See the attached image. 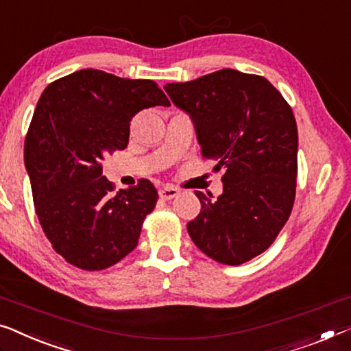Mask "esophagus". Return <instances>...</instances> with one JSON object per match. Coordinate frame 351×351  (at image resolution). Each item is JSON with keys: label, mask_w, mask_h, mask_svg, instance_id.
<instances>
[{"label": "esophagus", "mask_w": 351, "mask_h": 351, "mask_svg": "<svg viewBox=\"0 0 351 351\" xmlns=\"http://www.w3.org/2000/svg\"><path fill=\"white\" fill-rule=\"evenodd\" d=\"M158 195H160L161 199L169 201V199H172V197H176L177 195H179V190H177V188H174V186H163V188H160Z\"/></svg>", "instance_id": "esophagus-1"}]
</instances>
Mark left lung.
<instances>
[{"label": "left lung", "instance_id": "8db88e82", "mask_svg": "<svg viewBox=\"0 0 351 351\" xmlns=\"http://www.w3.org/2000/svg\"><path fill=\"white\" fill-rule=\"evenodd\" d=\"M166 93L195 123L202 158L223 171V193L196 191L201 212L186 225L202 253L239 266L267 250L285 226L296 196L298 126L267 79L220 69Z\"/></svg>", "mask_w": 351, "mask_h": 351}]
</instances>
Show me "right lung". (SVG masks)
I'll list each match as a JSON object with an SVG mask.
<instances>
[{
  "label": "right lung",
  "instance_id": "add662e5",
  "mask_svg": "<svg viewBox=\"0 0 351 351\" xmlns=\"http://www.w3.org/2000/svg\"><path fill=\"white\" fill-rule=\"evenodd\" d=\"M171 106L158 85L80 69L49 84L25 138L36 215L53 250L84 271L133 252L158 193L150 180L114 193L101 161L123 150L142 109Z\"/></svg>",
  "mask_w": 351,
  "mask_h": 351
}]
</instances>
